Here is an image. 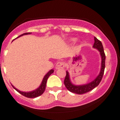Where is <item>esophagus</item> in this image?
<instances>
[{
	"mask_svg": "<svg viewBox=\"0 0 120 120\" xmlns=\"http://www.w3.org/2000/svg\"><path fill=\"white\" fill-rule=\"evenodd\" d=\"M65 67V64L64 62H58L56 64L55 68L56 69H63Z\"/></svg>",
	"mask_w": 120,
	"mask_h": 120,
	"instance_id": "esophagus-1",
	"label": "esophagus"
}]
</instances>
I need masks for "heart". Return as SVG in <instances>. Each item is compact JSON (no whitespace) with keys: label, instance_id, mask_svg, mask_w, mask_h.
<instances>
[{"label":"heart","instance_id":"1","mask_svg":"<svg viewBox=\"0 0 120 120\" xmlns=\"http://www.w3.org/2000/svg\"><path fill=\"white\" fill-rule=\"evenodd\" d=\"M75 41H76V39H75V38H73V39H71V41H73V42H75Z\"/></svg>","mask_w":120,"mask_h":120}]
</instances>
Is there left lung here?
Returning <instances> with one entry per match:
<instances>
[{
    "label": "left lung",
    "instance_id": "left-lung-1",
    "mask_svg": "<svg viewBox=\"0 0 120 120\" xmlns=\"http://www.w3.org/2000/svg\"><path fill=\"white\" fill-rule=\"evenodd\" d=\"M94 43L93 47L96 49L100 52V56L101 58V69L99 73V74L97 76L94 80L90 83L83 85H74L71 83L70 80L69 74L68 71H66L65 78L64 83L66 88H67L69 91L77 94H83L86 93L87 92L90 91L96 87L100 83V81L102 79L103 74H104V69H105V55L104 52V49H103V45L99 40H98L96 37H94Z\"/></svg>",
    "mask_w": 120,
    "mask_h": 120
}]
</instances>
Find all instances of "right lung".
Returning <instances> with one entry per match:
<instances>
[{"instance_id":"1","label":"right lung","mask_w":120,"mask_h":120,"mask_svg":"<svg viewBox=\"0 0 120 120\" xmlns=\"http://www.w3.org/2000/svg\"><path fill=\"white\" fill-rule=\"evenodd\" d=\"M31 33H24V34H21V35L17 37L16 38L22 36V35H27V34H30ZM13 40H15V39H13ZM53 71H53V69L50 70V71H49V72H48L47 73L46 75H45V77H44L43 79V80H42V83H41V85H40V86L39 87H38V89H37L36 90L32 91H30V92L21 91L17 90V89H16V88H15L12 85V86H13V87L14 88L15 90L17 91V92H19V93L21 94V95H22L23 96H25V97L29 98H34L38 97V96L41 95H42V94L44 93V91H45V89H46V83H47V81L48 78L49 77V76L51 75V74L52 73H53Z\"/></svg>"}]
</instances>
